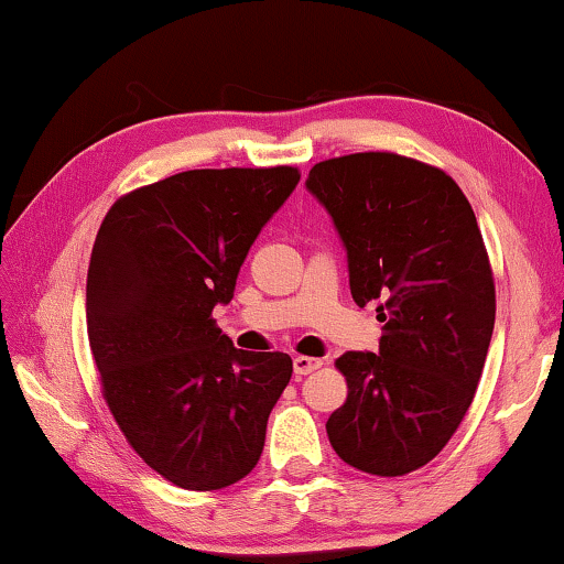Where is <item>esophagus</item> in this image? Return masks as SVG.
I'll list each match as a JSON object with an SVG mask.
<instances>
[{"instance_id":"1","label":"esophagus","mask_w":564,"mask_h":564,"mask_svg":"<svg viewBox=\"0 0 564 564\" xmlns=\"http://www.w3.org/2000/svg\"><path fill=\"white\" fill-rule=\"evenodd\" d=\"M292 367H295V377L300 380V377L311 375L315 372V369L323 367L321 359H313V357H295V361H292Z\"/></svg>"}]
</instances>
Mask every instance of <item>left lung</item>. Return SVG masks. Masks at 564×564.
<instances>
[{"mask_svg": "<svg viewBox=\"0 0 564 564\" xmlns=\"http://www.w3.org/2000/svg\"><path fill=\"white\" fill-rule=\"evenodd\" d=\"M305 187L346 246L359 307L377 303L380 351L336 359L349 395L326 423L346 465L400 477L459 429L496 326V284L465 192L442 169L390 151L321 161Z\"/></svg>", "mask_w": 564, "mask_h": 564, "instance_id": "8db88e82", "label": "left lung"}]
</instances>
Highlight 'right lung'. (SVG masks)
<instances>
[{"mask_svg":"<svg viewBox=\"0 0 564 564\" xmlns=\"http://www.w3.org/2000/svg\"><path fill=\"white\" fill-rule=\"evenodd\" d=\"M295 166L192 169L122 195L87 272V334L122 436L184 490L228 488L257 467L292 377L282 351H243L215 326Z\"/></svg>","mask_w":564,"mask_h":564,"instance_id":"right-lung-1","label":"right lung"}]
</instances>
